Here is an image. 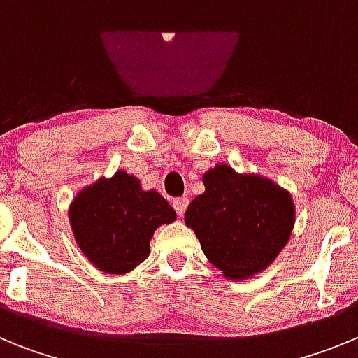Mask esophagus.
<instances>
[{
	"label": "esophagus",
	"mask_w": 358,
	"mask_h": 358,
	"mask_svg": "<svg viewBox=\"0 0 358 358\" xmlns=\"http://www.w3.org/2000/svg\"><path fill=\"white\" fill-rule=\"evenodd\" d=\"M188 204H189L188 197H177L172 201V206H173V210L177 211V215L185 213L186 208H188Z\"/></svg>",
	"instance_id": "1"
}]
</instances>
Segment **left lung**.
Listing matches in <instances>:
<instances>
[{
  "label": "left lung",
  "mask_w": 358,
  "mask_h": 358,
  "mask_svg": "<svg viewBox=\"0 0 358 358\" xmlns=\"http://www.w3.org/2000/svg\"><path fill=\"white\" fill-rule=\"evenodd\" d=\"M204 194L192 201L185 224L208 260L227 280H249L289 243L296 206L289 189L258 173L217 163L202 173Z\"/></svg>",
  "instance_id": "1"
}]
</instances>
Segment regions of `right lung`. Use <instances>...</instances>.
<instances>
[{"label": "right lung", "mask_w": 358, "mask_h": 358, "mask_svg": "<svg viewBox=\"0 0 358 358\" xmlns=\"http://www.w3.org/2000/svg\"><path fill=\"white\" fill-rule=\"evenodd\" d=\"M69 226L82 255L102 273L127 274L150 255V240L176 211L156 189L125 170L98 177L73 197Z\"/></svg>", "instance_id": "1"}]
</instances>
